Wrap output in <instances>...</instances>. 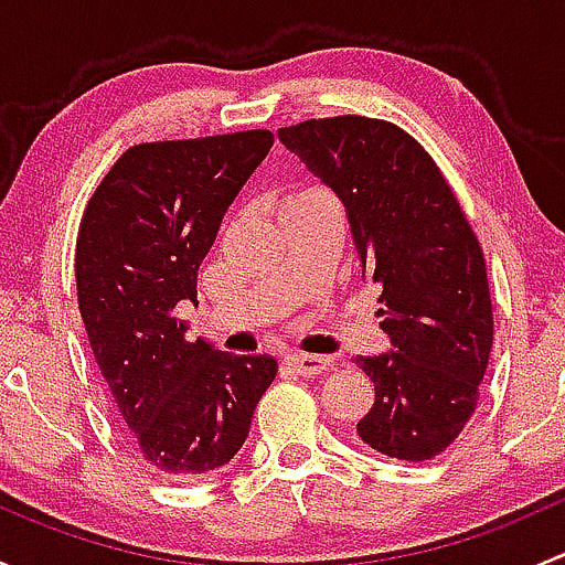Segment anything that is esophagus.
Returning <instances> with one entry per match:
<instances>
[{"label":"esophagus","instance_id":"esophagus-1","mask_svg":"<svg viewBox=\"0 0 565 565\" xmlns=\"http://www.w3.org/2000/svg\"><path fill=\"white\" fill-rule=\"evenodd\" d=\"M287 366L295 369L303 377H311V374H322L324 369L330 366V358L324 355H306V352H295V355H287Z\"/></svg>","mask_w":565,"mask_h":565}]
</instances>
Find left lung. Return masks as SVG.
<instances>
[{"instance_id":"1","label":"left lung","mask_w":565,"mask_h":565,"mask_svg":"<svg viewBox=\"0 0 565 565\" xmlns=\"http://www.w3.org/2000/svg\"><path fill=\"white\" fill-rule=\"evenodd\" d=\"M289 152L344 202L391 352L361 358L374 404L358 437L402 461L446 451L478 404L494 339L487 265L470 221L429 152L398 125L344 114L278 130Z\"/></svg>"}]
</instances>
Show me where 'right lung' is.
<instances>
[{
  "label": "right lung",
  "mask_w": 565,
  "mask_h": 565,
  "mask_svg": "<svg viewBox=\"0 0 565 565\" xmlns=\"http://www.w3.org/2000/svg\"><path fill=\"white\" fill-rule=\"evenodd\" d=\"M273 147L270 130L150 141L117 158L76 241L78 311L130 443L156 472L218 470L246 443L278 363L188 341L199 265Z\"/></svg>",
  "instance_id": "add662e5"
}]
</instances>
